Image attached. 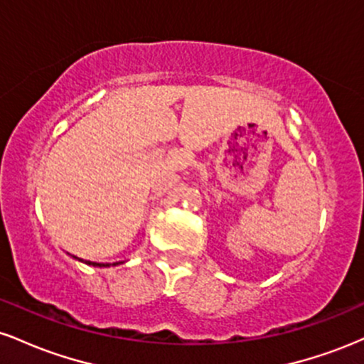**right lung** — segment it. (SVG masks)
<instances>
[{"label": "right lung", "instance_id": "right-lung-1", "mask_svg": "<svg viewBox=\"0 0 364 364\" xmlns=\"http://www.w3.org/2000/svg\"><path fill=\"white\" fill-rule=\"evenodd\" d=\"M75 258H77V257H75ZM77 260H80V262L87 263V265H92V267H109V263H95V262H90V260H82V258H77ZM119 263H123V262H116V263H112V265H119Z\"/></svg>", "mask_w": 364, "mask_h": 364}]
</instances>
